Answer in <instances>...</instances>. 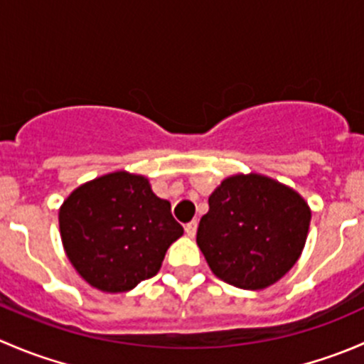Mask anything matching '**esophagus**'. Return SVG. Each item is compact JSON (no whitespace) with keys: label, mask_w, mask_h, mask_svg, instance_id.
<instances>
[{"label":"esophagus","mask_w":364,"mask_h":364,"mask_svg":"<svg viewBox=\"0 0 364 364\" xmlns=\"http://www.w3.org/2000/svg\"><path fill=\"white\" fill-rule=\"evenodd\" d=\"M185 232L188 234V236H196V232H197V220H193V222H188L185 225Z\"/></svg>","instance_id":"obj_1"}]
</instances>
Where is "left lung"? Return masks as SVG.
I'll return each mask as SVG.
<instances>
[{"label": "left lung", "mask_w": 364, "mask_h": 364, "mask_svg": "<svg viewBox=\"0 0 364 364\" xmlns=\"http://www.w3.org/2000/svg\"><path fill=\"white\" fill-rule=\"evenodd\" d=\"M310 218L296 190L262 174H236L209 196L197 245L220 280L260 291L297 262Z\"/></svg>", "instance_id": "obj_1"}]
</instances>
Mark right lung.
Returning a JSON list of instances; mask_svg holds the SVG:
<instances>
[{"mask_svg":"<svg viewBox=\"0 0 364 364\" xmlns=\"http://www.w3.org/2000/svg\"><path fill=\"white\" fill-rule=\"evenodd\" d=\"M60 232L68 260L91 287L127 292L159 273L183 227L148 178L117 171L70 193Z\"/></svg>","mask_w":364,"mask_h":364,"instance_id":"right-lung-1","label":"right lung"}]
</instances>
